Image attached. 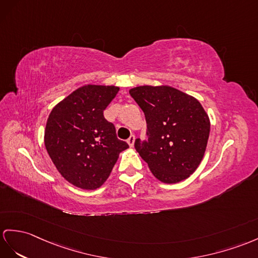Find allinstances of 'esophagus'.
<instances>
[{
    "instance_id": "1",
    "label": "esophagus",
    "mask_w": 258,
    "mask_h": 258,
    "mask_svg": "<svg viewBox=\"0 0 258 258\" xmlns=\"http://www.w3.org/2000/svg\"><path fill=\"white\" fill-rule=\"evenodd\" d=\"M135 136L134 135H131L129 138H128V140H127V142H128V144L130 147H134V144H135Z\"/></svg>"
}]
</instances>
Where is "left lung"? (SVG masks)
Returning a JSON list of instances; mask_svg holds the SVG:
<instances>
[{"label": "left lung", "mask_w": 258, "mask_h": 258, "mask_svg": "<svg viewBox=\"0 0 258 258\" xmlns=\"http://www.w3.org/2000/svg\"><path fill=\"white\" fill-rule=\"evenodd\" d=\"M146 116L148 140L135 148L150 171L165 184L189 177L202 162L210 120L198 100L172 86H137L129 91Z\"/></svg>", "instance_id": "obj_1"}]
</instances>
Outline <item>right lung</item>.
Returning a JSON list of instances; mask_svg holds the SVG:
<instances>
[{
    "mask_svg": "<svg viewBox=\"0 0 258 258\" xmlns=\"http://www.w3.org/2000/svg\"><path fill=\"white\" fill-rule=\"evenodd\" d=\"M119 87L84 85L59 104L48 117L45 146L50 159L69 183L96 189L109 177L119 153L128 149L104 110Z\"/></svg>",
    "mask_w": 258,
    "mask_h": 258,
    "instance_id": "add662e5",
    "label": "right lung"
}]
</instances>
